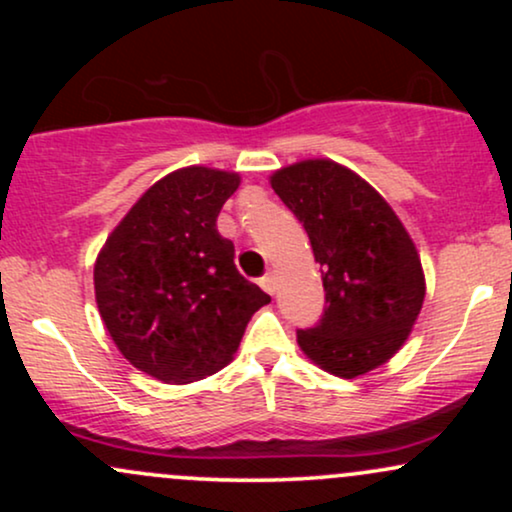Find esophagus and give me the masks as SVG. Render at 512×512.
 Instances as JSON below:
<instances>
[{"label": "esophagus", "mask_w": 512, "mask_h": 512, "mask_svg": "<svg viewBox=\"0 0 512 512\" xmlns=\"http://www.w3.org/2000/svg\"><path fill=\"white\" fill-rule=\"evenodd\" d=\"M260 286H262V289L267 291V293H274V291H276V276H274L272 272H269L267 276H262Z\"/></svg>", "instance_id": "esophagus-1"}]
</instances>
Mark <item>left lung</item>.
<instances>
[{
	"mask_svg": "<svg viewBox=\"0 0 512 512\" xmlns=\"http://www.w3.org/2000/svg\"><path fill=\"white\" fill-rule=\"evenodd\" d=\"M303 223L320 264L325 313L298 346L315 366L358 378L402 349L426 296L414 240L375 187L330 158H308L269 175Z\"/></svg>",
	"mask_w": 512,
	"mask_h": 512,
	"instance_id": "8db88e82",
	"label": "left lung"
}]
</instances>
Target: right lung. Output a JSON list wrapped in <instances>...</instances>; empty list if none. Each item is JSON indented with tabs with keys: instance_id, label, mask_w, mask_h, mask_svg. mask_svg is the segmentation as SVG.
I'll return each instance as SVG.
<instances>
[{
	"instance_id": "obj_1",
	"label": "right lung",
	"mask_w": 512,
	"mask_h": 512,
	"mask_svg": "<svg viewBox=\"0 0 512 512\" xmlns=\"http://www.w3.org/2000/svg\"><path fill=\"white\" fill-rule=\"evenodd\" d=\"M238 185L231 170H173L134 202L96 257L105 330L161 383H195L228 366L250 317L272 301L238 272L233 243L216 228Z\"/></svg>"
}]
</instances>
